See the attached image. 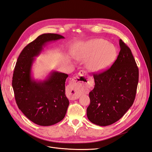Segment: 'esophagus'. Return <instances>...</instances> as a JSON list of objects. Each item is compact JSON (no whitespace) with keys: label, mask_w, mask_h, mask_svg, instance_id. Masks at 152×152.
Returning <instances> with one entry per match:
<instances>
[{"label":"esophagus","mask_w":152,"mask_h":152,"mask_svg":"<svg viewBox=\"0 0 152 152\" xmlns=\"http://www.w3.org/2000/svg\"><path fill=\"white\" fill-rule=\"evenodd\" d=\"M92 78L90 77H86V72L84 70L79 72L78 75L73 79V87H72L73 93L72 96V99H77L80 97L79 89L80 87H84L86 85L91 81Z\"/></svg>","instance_id":"esophagus-1"}]
</instances>
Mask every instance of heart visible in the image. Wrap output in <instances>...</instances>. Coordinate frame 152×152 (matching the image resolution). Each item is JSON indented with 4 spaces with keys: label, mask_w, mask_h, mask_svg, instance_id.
<instances>
[{
    "label": "heart",
    "mask_w": 152,
    "mask_h": 152,
    "mask_svg": "<svg viewBox=\"0 0 152 152\" xmlns=\"http://www.w3.org/2000/svg\"><path fill=\"white\" fill-rule=\"evenodd\" d=\"M116 49L107 40L99 39L87 42L77 55L79 60L87 61L91 72H101L108 67L116 58Z\"/></svg>",
    "instance_id": "1"
}]
</instances>
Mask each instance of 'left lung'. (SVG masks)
Instances as JSON below:
<instances>
[{
    "label": "left lung",
    "mask_w": 152,
    "mask_h": 152,
    "mask_svg": "<svg viewBox=\"0 0 152 152\" xmlns=\"http://www.w3.org/2000/svg\"><path fill=\"white\" fill-rule=\"evenodd\" d=\"M121 50L108 70L93 75L87 116L96 125L107 126L121 118L135 99L139 70L130 48L120 39Z\"/></svg>",
    "instance_id": "8db88e82"
}]
</instances>
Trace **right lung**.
<instances>
[{
  "label": "right lung",
  "mask_w": 152,
  "mask_h": 152,
  "mask_svg": "<svg viewBox=\"0 0 152 152\" xmlns=\"http://www.w3.org/2000/svg\"><path fill=\"white\" fill-rule=\"evenodd\" d=\"M55 34H44L22 50L14 70L12 86L18 108L29 120L42 126L54 125L65 117L69 101L65 95L66 73L53 72L48 79L36 81L31 70L34 57L48 42L64 39Z\"/></svg>",
  "instance_id": "1"
}]
</instances>
